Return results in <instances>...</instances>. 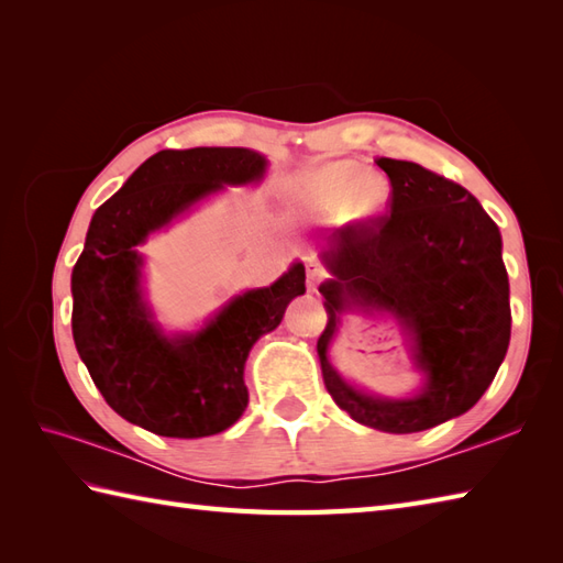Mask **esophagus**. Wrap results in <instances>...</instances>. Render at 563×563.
<instances>
[{
  "label": "esophagus",
  "instance_id": "esophagus-1",
  "mask_svg": "<svg viewBox=\"0 0 563 563\" xmlns=\"http://www.w3.org/2000/svg\"><path fill=\"white\" fill-rule=\"evenodd\" d=\"M321 278H324V273H321V268H317L314 263H307V290L314 292L319 288Z\"/></svg>",
  "mask_w": 563,
  "mask_h": 563
}]
</instances>
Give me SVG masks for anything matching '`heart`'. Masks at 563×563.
<instances>
[{
  "instance_id": "heart-1",
  "label": "heart",
  "mask_w": 563,
  "mask_h": 563,
  "mask_svg": "<svg viewBox=\"0 0 563 563\" xmlns=\"http://www.w3.org/2000/svg\"><path fill=\"white\" fill-rule=\"evenodd\" d=\"M389 196L387 178L343 159L309 169L300 178L297 206L319 220L336 218L343 210H351L357 218H373L387 208Z\"/></svg>"
}]
</instances>
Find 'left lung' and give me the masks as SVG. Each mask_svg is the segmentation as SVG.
Returning <instances> with one entry per match:
<instances>
[{"mask_svg":"<svg viewBox=\"0 0 563 563\" xmlns=\"http://www.w3.org/2000/svg\"><path fill=\"white\" fill-rule=\"evenodd\" d=\"M389 212L336 230L321 254L333 278L319 285L327 329L317 341L324 385L353 421L418 433L462 416L492 385L510 343V288L500 232L470 190L421 164L379 157ZM387 311L427 375L411 400L351 388L328 363L345 308Z\"/></svg>","mask_w":563,"mask_h":563,"instance_id":"obj_1","label":"left lung"}]
</instances>
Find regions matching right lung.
Returning a JSON list of instances; mask_svg holds the SVG:
<instances>
[{
	"mask_svg": "<svg viewBox=\"0 0 563 563\" xmlns=\"http://www.w3.org/2000/svg\"><path fill=\"white\" fill-rule=\"evenodd\" d=\"M266 157L246 147L162 150L93 212L71 271V336L106 404L150 433L206 438L249 404L244 365L285 307L305 295L292 263L271 288L236 295L206 327L164 336L142 300L137 244L222 186L256 184Z\"/></svg>",
	"mask_w": 563,
	"mask_h": 563,
	"instance_id": "right-lung-1",
	"label": "right lung"
}]
</instances>
